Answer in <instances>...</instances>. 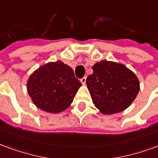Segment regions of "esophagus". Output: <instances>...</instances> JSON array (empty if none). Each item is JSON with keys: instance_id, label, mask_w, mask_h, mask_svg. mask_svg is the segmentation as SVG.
I'll list each match as a JSON object with an SVG mask.
<instances>
[{"instance_id": "obj_1", "label": "esophagus", "mask_w": 158, "mask_h": 158, "mask_svg": "<svg viewBox=\"0 0 158 158\" xmlns=\"http://www.w3.org/2000/svg\"><path fill=\"white\" fill-rule=\"evenodd\" d=\"M80 82L83 85H85V84H86V77H84V78L80 79Z\"/></svg>"}]
</instances>
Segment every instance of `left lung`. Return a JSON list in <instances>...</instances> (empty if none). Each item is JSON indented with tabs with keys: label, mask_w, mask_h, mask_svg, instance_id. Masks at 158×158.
<instances>
[{
	"label": "left lung",
	"mask_w": 158,
	"mask_h": 158,
	"mask_svg": "<svg viewBox=\"0 0 158 158\" xmlns=\"http://www.w3.org/2000/svg\"><path fill=\"white\" fill-rule=\"evenodd\" d=\"M93 73L86 85L94 106L103 115H112L125 110L140 90L138 77L123 64L102 61L93 66Z\"/></svg>",
	"instance_id": "8db88e82"
}]
</instances>
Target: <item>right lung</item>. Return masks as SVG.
Listing matches in <instances>:
<instances>
[{
    "mask_svg": "<svg viewBox=\"0 0 158 158\" xmlns=\"http://www.w3.org/2000/svg\"><path fill=\"white\" fill-rule=\"evenodd\" d=\"M81 85L73 69L58 60L35 70L27 79V90L37 108L57 114L69 107Z\"/></svg>",
    "mask_w": 158,
    "mask_h": 158,
    "instance_id": "obj_1",
    "label": "right lung"
}]
</instances>
